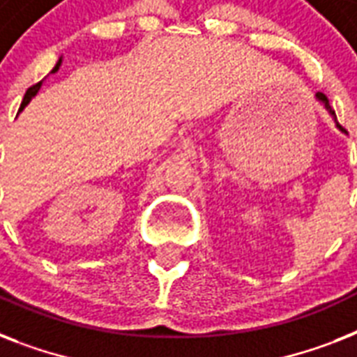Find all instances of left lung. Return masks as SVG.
Returning <instances> with one entry per match:
<instances>
[{"label":"left lung","instance_id":"1","mask_svg":"<svg viewBox=\"0 0 357 357\" xmlns=\"http://www.w3.org/2000/svg\"><path fill=\"white\" fill-rule=\"evenodd\" d=\"M315 98H317V102H321L322 105H324V107H326V111H328V113H330V116H332V119H333V122H335V126H337L339 131H343V133H347V131H344V129L341 128V126H339L337 116H335V111H333V109L330 107V102H328V98L324 96V94H322V92H317Z\"/></svg>","mask_w":357,"mask_h":357}]
</instances>
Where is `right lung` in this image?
<instances>
[{
	"label": "right lung",
	"mask_w": 357,
	"mask_h": 357,
	"mask_svg": "<svg viewBox=\"0 0 357 357\" xmlns=\"http://www.w3.org/2000/svg\"><path fill=\"white\" fill-rule=\"evenodd\" d=\"M61 64H63V57L59 59L57 64L53 66V70H52V72H50V74H57V70H59V66H61ZM40 86H42V81H40V83H36V85H33V86H31V89H29V91L25 92L24 102H22V105H20V111H24L25 105H27V103H29L31 100H33V98H35L36 94H38V91H40Z\"/></svg>",
	"instance_id": "right-lung-1"
}]
</instances>
